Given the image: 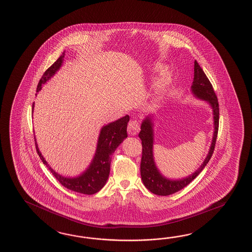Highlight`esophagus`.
I'll use <instances>...</instances> for the list:
<instances>
[{
	"mask_svg": "<svg viewBox=\"0 0 252 252\" xmlns=\"http://www.w3.org/2000/svg\"><path fill=\"white\" fill-rule=\"evenodd\" d=\"M140 123L138 121H130L128 124V133L130 135H136L140 131Z\"/></svg>",
	"mask_w": 252,
	"mask_h": 252,
	"instance_id": "34e87169",
	"label": "esophagus"
}]
</instances>
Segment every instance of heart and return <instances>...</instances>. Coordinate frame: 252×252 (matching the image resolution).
I'll use <instances>...</instances> for the list:
<instances>
[{
    "label": "heart",
    "mask_w": 252,
    "mask_h": 252,
    "mask_svg": "<svg viewBox=\"0 0 252 252\" xmlns=\"http://www.w3.org/2000/svg\"><path fill=\"white\" fill-rule=\"evenodd\" d=\"M170 73L169 72H165L162 74V76L161 78L159 79V81H158V84H159V87H162V86H165L168 82H170Z\"/></svg>",
    "instance_id": "b5f03b06"
}]
</instances>
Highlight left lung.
Returning <instances> with one entry per match:
<instances>
[{"instance_id": "obj_1", "label": "left lung", "mask_w": 252, "mask_h": 252, "mask_svg": "<svg viewBox=\"0 0 252 252\" xmlns=\"http://www.w3.org/2000/svg\"><path fill=\"white\" fill-rule=\"evenodd\" d=\"M191 92L194 96L200 100L207 101L213 111V120H214V132L211 141L210 152L204 159L203 163L198 170L193 172L191 175L183 178L182 180H170L164 177L158 170L153 157V123L152 117L147 116L141 123V131L139 133V138L141 140L142 145V157L141 162V180L145 187L156 195L159 196H168L170 194L175 193L186 187L194 179L199 175L204 169L205 166L210 161L211 156L214 152L215 143H216L218 130H219V116L220 109L219 102L217 99L216 94L213 90L211 82L208 77L206 76L204 71L201 69L197 61L194 62V78Z\"/></svg>"}]
</instances>
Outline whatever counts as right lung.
<instances>
[{
	"mask_svg": "<svg viewBox=\"0 0 252 252\" xmlns=\"http://www.w3.org/2000/svg\"><path fill=\"white\" fill-rule=\"evenodd\" d=\"M63 58L64 53L59 57L58 60L50 68L45 70L38 83L36 91L37 93L41 91L42 84H45L57 72V70H60L63 63ZM34 103L32 104V111ZM129 121V115H126L101 128L94 158L87 170L78 177L67 178L55 172L41 155L34 137L36 150L43 164L46 165L48 169L63 186L78 193L92 195L100 191L105 185L110 174L111 155L115 152L118 146L124 141V139L128 137L127 125Z\"/></svg>",
	"mask_w": 252,
	"mask_h": 252,
	"instance_id": "1",
	"label": "right lung"
}]
</instances>
